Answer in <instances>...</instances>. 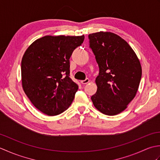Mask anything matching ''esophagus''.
<instances>
[{
	"label": "esophagus",
	"mask_w": 160,
	"mask_h": 160,
	"mask_svg": "<svg viewBox=\"0 0 160 160\" xmlns=\"http://www.w3.org/2000/svg\"><path fill=\"white\" fill-rule=\"evenodd\" d=\"M80 82L82 83V84H87L89 82V79H88V78H87V79H85L84 80H81Z\"/></svg>",
	"instance_id": "obj_1"
}]
</instances>
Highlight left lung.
<instances>
[{
    "label": "left lung",
    "mask_w": 160,
    "mask_h": 160,
    "mask_svg": "<svg viewBox=\"0 0 160 160\" xmlns=\"http://www.w3.org/2000/svg\"><path fill=\"white\" fill-rule=\"evenodd\" d=\"M89 39L100 69L97 91L91 100L101 113L117 115L137 93L142 77L140 62L127 42L115 33H93Z\"/></svg>",
    "instance_id": "8db88e82"
}]
</instances>
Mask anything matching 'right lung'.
Segmentation results:
<instances>
[{"label":"right lung","instance_id":"right-lung-1","mask_svg":"<svg viewBox=\"0 0 160 160\" xmlns=\"http://www.w3.org/2000/svg\"><path fill=\"white\" fill-rule=\"evenodd\" d=\"M84 36H45L35 40L21 61L23 90L36 108L57 115L72 103L78 89L71 79L69 58Z\"/></svg>","mask_w":160,"mask_h":160}]
</instances>
